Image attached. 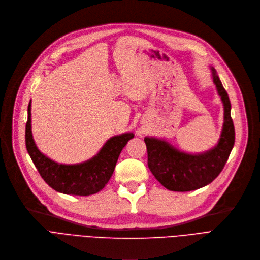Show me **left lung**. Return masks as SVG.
<instances>
[{"label": "left lung", "mask_w": 260, "mask_h": 260, "mask_svg": "<svg viewBox=\"0 0 260 260\" xmlns=\"http://www.w3.org/2000/svg\"><path fill=\"white\" fill-rule=\"evenodd\" d=\"M212 80L223 105V125L217 144L203 152L178 149L164 139L146 137L148 167L155 179L169 190L190 191L212 183L223 169L235 144L231 102L216 70L211 67Z\"/></svg>", "instance_id": "1"}]
</instances>
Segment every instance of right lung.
I'll list each match as a JSON object with an SVG mask.
<instances>
[{"mask_svg":"<svg viewBox=\"0 0 260 260\" xmlns=\"http://www.w3.org/2000/svg\"><path fill=\"white\" fill-rule=\"evenodd\" d=\"M25 144L27 152L42 179L58 192L90 196L101 191L113 175L122 148L134 138L132 132L110 138L94 156L77 164H61L43 154L31 132V101L27 109Z\"/></svg>","mask_w":260,"mask_h":260,"instance_id":"right-lung-1","label":"right lung"}]
</instances>
